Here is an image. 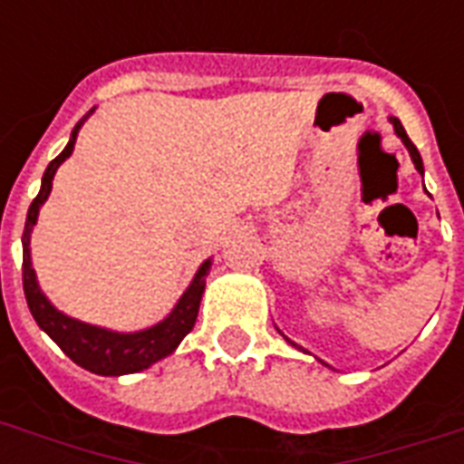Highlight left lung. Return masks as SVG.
<instances>
[{"label": "left lung", "instance_id": "obj_1", "mask_svg": "<svg viewBox=\"0 0 464 464\" xmlns=\"http://www.w3.org/2000/svg\"><path fill=\"white\" fill-rule=\"evenodd\" d=\"M390 125L395 127V134H397V137H400V140H402V144H404V147H407V151H410L411 160H414V168H417L419 173L424 175V160H421V156H419L417 147H414V144H411V140H410V137H407V132H404L402 122H400V120H397V118H390ZM424 189H426V188H424ZM286 342H289L291 346H296V349H301V346L294 344V342H291V339H286ZM301 352L305 353V349H301ZM324 366H327V363H324Z\"/></svg>", "mask_w": 464, "mask_h": 464}]
</instances>
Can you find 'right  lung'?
I'll list each match as a JSON object with an SVG mask.
<instances>
[{
  "label": "right lung",
  "instance_id": "obj_1",
  "mask_svg": "<svg viewBox=\"0 0 464 464\" xmlns=\"http://www.w3.org/2000/svg\"><path fill=\"white\" fill-rule=\"evenodd\" d=\"M93 112V111H91ZM89 112V115H91ZM89 115H83L76 127L72 130L67 147L54 160H50V166L43 173V182H40L38 197L33 199L28 207V217H25L24 228V294L31 308V315L35 317V323L47 337L53 339L54 344L60 346L62 352L67 353L69 359L74 361L76 366L86 368L96 375H127L140 373L144 368L154 366L156 361L166 359L178 349L185 334L195 327L197 313H199V304H202L204 286H207V275L211 269V257L204 260L197 269V275L192 276V282L182 296L178 298L175 308L168 313L160 323L151 324L147 330L137 332H115L108 327H98V324H89L76 320V317L64 315L62 310L54 308L50 304V298L43 294L33 269L31 260V233L33 226L38 224L40 207L45 204V199L53 192V180L57 168L72 156L76 144V134L82 130Z\"/></svg>",
  "mask_w": 464,
  "mask_h": 464
}]
</instances>
